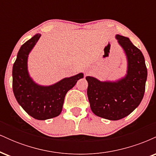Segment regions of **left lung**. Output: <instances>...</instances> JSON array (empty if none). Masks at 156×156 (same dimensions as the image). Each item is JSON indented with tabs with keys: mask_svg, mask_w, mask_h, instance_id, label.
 <instances>
[{
	"mask_svg": "<svg viewBox=\"0 0 156 156\" xmlns=\"http://www.w3.org/2000/svg\"><path fill=\"white\" fill-rule=\"evenodd\" d=\"M115 38L126 56V74L114 80L86 77L91 110L96 116L109 120L122 119L139 106L147 77L145 60L140 50L128 37L117 34Z\"/></svg>",
	"mask_w": 156,
	"mask_h": 156,
	"instance_id": "left-lung-1",
	"label": "left lung"
}]
</instances>
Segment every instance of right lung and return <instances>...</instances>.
Wrapping results in <instances>:
<instances>
[{
	"instance_id": "right-lung-1",
	"label": "right lung",
	"mask_w": 156,
	"mask_h": 156,
	"mask_svg": "<svg viewBox=\"0 0 156 156\" xmlns=\"http://www.w3.org/2000/svg\"><path fill=\"white\" fill-rule=\"evenodd\" d=\"M40 37V34H37L20 48L12 69V87L17 103L25 112L36 119L45 120L59 115L66 94L83 78V73L64 78L49 86L36 83L28 72V60Z\"/></svg>"
}]
</instances>
